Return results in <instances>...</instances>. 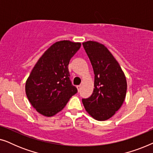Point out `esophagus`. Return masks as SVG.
I'll return each mask as SVG.
<instances>
[{
	"label": "esophagus",
	"mask_w": 153,
	"mask_h": 153,
	"mask_svg": "<svg viewBox=\"0 0 153 153\" xmlns=\"http://www.w3.org/2000/svg\"><path fill=\"white\" fill-rule=\"evenodd\" d=\"M76 88H77V90H78V91H79L81 90V85H76Z\"/></svg>",
	"instance_id": "1"
}]
</instances>
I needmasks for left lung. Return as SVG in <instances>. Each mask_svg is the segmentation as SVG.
Masks as SVG:
<instances>
[{
  "mask_svg": "<svg viewBox=\"0 0 153 153\" xmlns=\"http://www.w3.org/2000/svg\"><path fill=\"white\" fill-rule=\"evenodd\" d=\"M95 74L93 94L82 99L86 111L95 120L102 121L115 114L124 102L126 78L120 65L105 46L94 41L83 44Z\"/></svg>",
  "mask_w": 153,
  "mask_h": 153,
  "instance_id": "1",
  "label": "left lung"
}]
</instances>
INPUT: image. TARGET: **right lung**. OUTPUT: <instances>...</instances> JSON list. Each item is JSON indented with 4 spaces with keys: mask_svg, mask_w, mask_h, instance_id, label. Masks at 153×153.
<instances>
[{
    "mask_svg": "<svg viewBox=\"0 0 153 153\" xmlns=\"http://www.w3.org/2000/svg\"><path fill=\"white\" fill-rule=\"evenodd\" d=\"M81 43L57 42L35 64L26 83L27 97L37 112L53 116L60 111L77 88L72 85L68 65Z\"/></svg>",
    "mask_w": 153,
    "mask_h": 153,
    "instance_id": "right-lung-1",
    "label": "right lung"
}]
</instances>
